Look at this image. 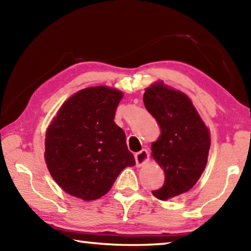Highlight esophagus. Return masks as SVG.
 <instances>
[{"label": "esophagus", "instance_id": "obj_1", "mask_svg": "<svg viewBox=\"0 0 251 251\" xmlns=\"http://www.w3.org/2000/svg\"><path fill=\"white\" fill-rule=\"evenodd\" d=\"M148 159H150V154L146 150H142L141 151L136 152L135 154V160H136V166L142 167L145 165Z\"/></svg>", "mask_w": 251, "mask_h": 251}]
</instances>
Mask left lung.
Returning a JSON list of instances; mask_svg holds the SVG:
<instances>
[{"mask_svg":"<svg viewBox=\"0 0 251 251\" xmlns=\"http://www.w3.org/2000/svg\"><path fill=\"white\" fill-rule=\"evenodd\" d=\"M144 104L160 128L151 143V157L165 173V182L151 192L160 201L179 196L192 189L207 165L210 131L192 100L163 80L145 88Z\"/></svg>","mask_w":251,"mask_h":251,"instance_id":"left-lung-1","label":"left lung"}]
</instances>
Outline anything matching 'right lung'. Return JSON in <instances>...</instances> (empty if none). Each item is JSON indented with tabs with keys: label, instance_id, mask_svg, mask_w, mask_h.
Listing matches in <instances>:
<instances>
[{
	"label": "right lung",
	"instance_id": "add662e5",
	"mask_svg": "<svg viewBox=\"0 0 251 251\" xmlns=\"http://www.w3.org/2000/svg\"><path fill=\"white\" fill-rule=\"evenodd\" d=\"M123 96L109 86L83 88L63 103L46 129V166L71 196L99 199L123 169L135 166L124 130L114 122Z\"/></svg>",
	"mask_w": 251,
	"mask_h": 251
}]
</instances>
